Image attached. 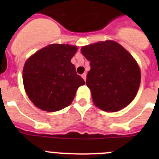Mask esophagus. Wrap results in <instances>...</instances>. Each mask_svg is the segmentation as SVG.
<instances>
[{
  "mask_svg": "<svg viewBox=\"0 0 159 159\" xmlns=\"http://www.w3.org/2000/svg\"><path fill=\"white\" fill-rule=\"evenodd\" d=\"M82 77H83V79H84V80H86V78H87L86 73H84V74H82Z\"/></svg>",
  "mask_w": 159,
  "mask_h": 159,
  "instance_id": "obj_1",
  "label": "esophagus"
}]
</instances>
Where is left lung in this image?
I'll return each mask as SVG.
<instances>
[{
    "label": "left lung",
    "mask_w": 159,
    "mask_h": 159,
    "mask_svg": "<svg viewBox=\"0 0 159 159\" xmlns=\"http://www.w3.org/2000/svg\"><path fill=\"white\" fill-rule=\"evenodd\" d=\"M81 52L90 61L86 84L95 106L112 112L127 106L141 80L139 67L131 55L112 40L84 46Z\"/></svg>",
    "instance_id": "left-lung-1"
}]
</instances>
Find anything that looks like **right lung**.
<instances>
[{
  "label": "right lung",
  "instance_id": "obj_1",
  "mask_svg": "<svg viewBox=\"0 0 159 159\" xmlns=\"http://www.w3.org/2000/svg\"><path fill=\"white\" fill-rule=\"evenodd\" d=\"M76 51L75 46L51 44L26 61L24 86L37 107L50 112L61 110L71 104L79 87L85 84L71 62Z\"/></svg>",
  "mask_w": 159,
  "mask_h": 159
}]
</instances>
